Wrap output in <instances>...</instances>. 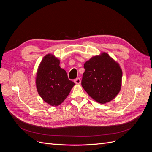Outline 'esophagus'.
<instances>
[{"mask_svg":"<svg viewBox=\"0 0 152 152\" xmlns=\"http://www.w3.org/2000/svg\"><path fill=\"white\" fill-rule=\"evenodd\" d=\"M74 82H75V83L76 84H80V82H81V80H80V78H77L76 79L74 80Z\"/></svg>","mask_w":152,"mask_h":152,"instance_id":"obj_1","label":"esophagus"}]
</instances>
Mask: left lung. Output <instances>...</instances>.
Segmentation results:
<instances>
[{"label":"left lung","mask_w":152,"mask_h":152,"mask_svg":"<svg viewBox=\"0 0 152 152\" xmlns=\"http://www.w3.org/2000/svg\"><path fill=\"white\" fill-rule=\"evenodd\" d=\"M81 84L91 97L99 103L113 99L121 89L122 71L118 63L103 53L84 65Z\"/></svg>","instance_id":"8db88e82"}]
</instances>
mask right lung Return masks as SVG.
Masks as SVG:
<instances>
[{
    "mask_svg": "<svg viewBox=\"0 0 152 152\" xmlns=\"http://www.w3.org/2000/svg\"><path fill=\"white\" fill-rule=\"evenodd\" d=\"M60 61L48 54L40 62L36 77V87L42 99L51 106L65 100L75 83L68 79L66 72L59 66Z\"/></svg>",
    "mask_w": 152,
    "mask_h": 152,
    "instance_id": "1",
    "label": "right lung"
}]
</instances>
